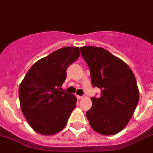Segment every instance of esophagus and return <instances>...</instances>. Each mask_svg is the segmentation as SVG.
Masks as SVG:
<instances>
[{"instance_id":"34e87169","label":"esophagus","mask_w":153,"mask_h":153,"mask_svg":"<svg viewBox=\"0 0 153 153\" xmlns=\"http://www.w3.org/2000/svg\"><path fill=\"white\" fill-rule=\"evenodd\" d=\"M77 99H83V96H81V95H77Z\"/></svg>"}]
</instances>
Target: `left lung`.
<instances>
[{"instance_id":"obj_1","label":"left lung","mask_w":153,"mask_h":153,"mask_svg":"<svg viewBox=\"0 0 153 153\" xmlns=\"http://www.w3.org/2000/svg\"><path fill=\"white\" fill-rule=\"evenodd\" d=\"M80 50L90 69L91 85L101 90L99 98L91 97L86 117L95 132L115 135L128 124L139 102L135 75L127 64L105 48L85 46Z\"/></svg>"}]
</instances>
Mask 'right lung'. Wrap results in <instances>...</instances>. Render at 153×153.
<instances>
[{"label":"right lung","instance_id":"1","mask_svg":"<svg viewBox=\"0 0 153 153\" xmlns=\"http://www.w3.org/2000/svg\"><path fill=\"white\" fill-rule=\"evenodd\" d=\"M80 55L78 47L53 51L31 66L21 82V111L30 127L42 135H53L66 126L76 106L75 95L61 91L66 70Z\"/></svg>","mask_w":153,"mask_h":153}]
</instances>
